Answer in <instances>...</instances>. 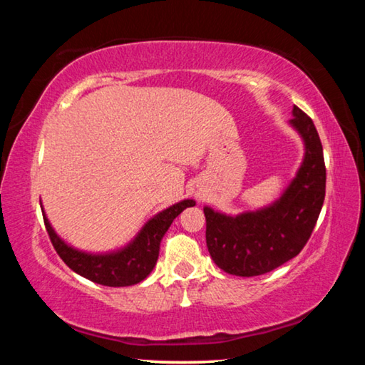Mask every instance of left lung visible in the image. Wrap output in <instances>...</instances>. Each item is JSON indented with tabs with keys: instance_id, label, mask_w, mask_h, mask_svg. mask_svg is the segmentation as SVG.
<instances>
[{
	"instance_id": "obj_1",
	"label": "left lung",
	"mask_w": 365,
	"mask_h": 365,
	"mask_svg": "<svg viewBox=\"0 0 365 365\" xmlns=\"http://www.w3.org/2000/svg\"><path fill=\"white\" fill-rule=\"evenodd\" d=\"M289 127L304 146L302 160L283 193L255 211L225 214L205 206L206 243L217 267L256 277L299 255L316 227L325 197L324 150L314 122L293 106Z\"/></svg>"
}]
</instances>
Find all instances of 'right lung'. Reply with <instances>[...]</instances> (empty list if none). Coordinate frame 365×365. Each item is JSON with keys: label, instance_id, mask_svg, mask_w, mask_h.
<instances>
[{"label": "right lung", "instance_id": "right-lung-1", "mask_svg": "<svg viewBox=\"0 0 365 365\" xmlns=\"http://www.w3.org/2000/svg\"><path fill=\"white\" fill-rule=\"evenodd\" d=\"M195 205L193 200L175 202L153 215L127 245L106 252H90L73 248L54 230L43 206L41 212L54 250L76 274L104 287H130L137 285L151 274L158 262L159 246L165 232L169 230L178 214Z\"/></svg>", "mask_w": 365, "mask_h": 365}]
</instances>
